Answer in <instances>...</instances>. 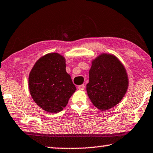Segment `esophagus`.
I'll return each instance as SVG.
<instances>
[{
	"label": "esophagus",
	"instance_id": "esophagus-1",
	"mask_svg": "<svg viewBox=\"0 0 153 153\" xmlns=\"http://www.w3.org/2000/svg\"><path fill=\"white\" fill-rule=\"evenodd\" d=\"M84 88H85V85H84V84H81V85L78 86L79 90H84Z\"/></svg>",
	"mask_w": 153,
	"mask_h": 153
}]
</instances>
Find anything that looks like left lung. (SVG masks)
Here are the masks:
<instances>
[{
    "label": "left lung",
    "mask_w": 153,
    "mask_h": 153,
    "mask_svg": "<svg viewBox=\"0 0 153 153\" xmlns=\"http://www.w3.org/2000/svg\"><path fill=\"white\" fill-rule=\"evenodd\" d=\"M125 68L115 56L102 54L92 62L86 91L93 105L101 111L113 108L128 88Z\"/></svg>",
    "instance_id": "obj_1"
}]
</instances>
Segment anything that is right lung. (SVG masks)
<instances>
[{
	"label": "right lung",
	"instance_id": "1",
	"mask_svg": "<svg viewBox=\"0 0 153 153\" xmlns=\"http://www.w3.org/2000/svg\"><path fill=\"white\" fill-rule=\"evenodd\" d=\"M28 87L35 102L50 113L62 111L76 90L66 71L65 58L58 53H50L36 62L29 74Z\"/></svg>",
	"mask_w": 153,
	"mask_h": 153
}]
</instances>
